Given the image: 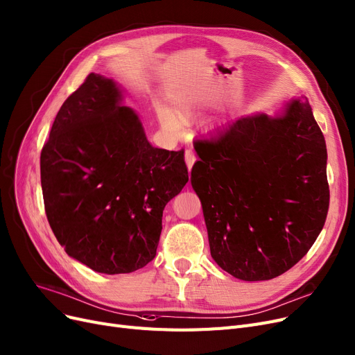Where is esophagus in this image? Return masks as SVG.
Here are the masks:
<instances>
[{"label": "esophagus", "instance_id": "1", "mask_svg": "<svg viewBox=\"0 0 355 355\" xmlns=\"http://www.w3.org/2000/svg\"><path fill=\"white\" fill-rule=\"evenodd\" d=\"M195 160H196L195 154H193L191 150H187V151H185V163H187L188 170H191V168H192V166H193Z\"/></svg>", "mask_w": 355, "mask_h": 355}]
</instances>
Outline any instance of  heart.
I'll list each match as a JSON object with an SVG mask.
<instances>
[{"label":"heart","mask_w":355,"mask_h":355,"mask_svg":"<svg viewBox=\"0 0 355 355\" xmlns=\"http://www.w3.org/2000/svg\"><path fill=\"white\" fill-rule=\"evenodd\" d=\"M200 106H198V101L192 96H183L178 101V106L175 110L170 109L164 103L155 105V113H157V118L163 130L178 135L182 132L183 125L191 123L196 115Z\"/></svg>","instance_id":"b5f03b06"}]
</instances>
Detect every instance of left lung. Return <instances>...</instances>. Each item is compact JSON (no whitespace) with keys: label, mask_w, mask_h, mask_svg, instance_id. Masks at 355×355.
I'll list each match as a JSON object with an SVG mask.
<instances>
[{"label":"left lung","mask_w":355,"mask_h":355,"mask_svg":"<svg viewBox=\"0 0 355 355\" xmlns=\"http://www.w3.org/2000/svg\"><path fill=\"white\" fill-rule=\"evenodd\" d=\"M191 172L211 257L234 278L284 274L315 243L328 214L326 144L307 97L274 115L240 116L195 148Z\"/></svg>","instance_id":"obj_1"}]
</instances>
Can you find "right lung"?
<instances>
[{
    "label": "right lung",
    "mask_w": 355,
    "mask_h": 355,
    "mask_svg": "<svg viewBox=\"0 0 355 355\" xmlns=\"http://www.w3.org/2000/svg\"><path fill=\"white\" fill-rule=\"evenodd\" d=\"M119 84L92 73L56 115L40 154L51 229L68 257L128 274L155 257L166 204L188 182L183 151L155 148Z\"/></svg>",
    "instance_id": "add662e5"
}]
</instances>
